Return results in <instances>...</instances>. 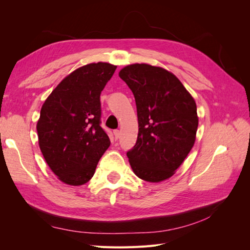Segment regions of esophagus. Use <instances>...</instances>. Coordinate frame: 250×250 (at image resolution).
I'll list each match as a JSON object with an SVG mask.
<instances>
[{"label":"esophagus","instance_id":"34e87169","mask_svg":"<svg viewBox=\"0 0 250 250\" xmlns=\"http://www.w3.org/2000/svg\"><path fill=\"white\" fill-rule=\"evenodd\" d=\"M113 135H115V139H116V140H118V139L120 138V135H121V131H120V130H118V129L113 130Z\"/></svg>","mask_w":250,"mask_h":250}]
</instances>
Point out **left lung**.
<instances>
[{"instance_id": "8db88e82", "label": "left lung", "mask_w": 250, "mask_h": 250, "mask_svg": "<svg viewBox=\"0 0 250 250\" xmlns=\"http://www.w3.org/2000/svg\"><path fill=\"white\" fill-rule=\"evenodd\" d=\"M137 104L139 133L127 157L150 183L170 178L190 153L198 127L195 100L179 79L160 66L134 63L119 73Z\"/></svg>"}]
</instances>
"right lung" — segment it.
Masks as SVG:
<instances>
[{
  "label": "right lung",
  "mask_w": 250,
  "mask_h": 250,
  "mask_svg": "<svg viewBox=\"0 0 250 250\" xmlns=\"http://www.w3.org/2000/svg\"><path fill=\"white\" fill-rule=\"evenodd\" d=\"M116 69L107 62L83 65L60 82L42 105L36 125L40 148L64 184H86L110 145L100 126V95Z\"/></svg>",
  "instance_id": "1"
}]
</instances>
